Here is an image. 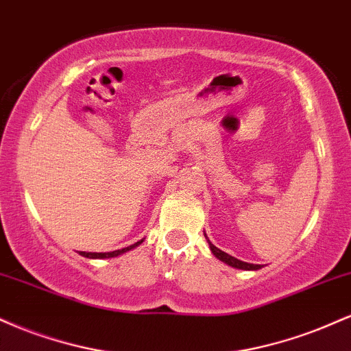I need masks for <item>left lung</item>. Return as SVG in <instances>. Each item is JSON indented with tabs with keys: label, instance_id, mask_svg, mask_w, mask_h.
Wrapping results in <instances>:
<instances>
[{
	"label": "left lung",
	"instance_id": "1",
	"mask_svg": "<svg viewBox=\"0 0 351 351\" xmlns=\"http://www.w3.org/2000/svg\"><path fill=\"white\" fill-rule=\"evenodd\" d=\"M204 236H206V234H204ZM208 243H209V241H208ZM209 247H211V252L215 254L217 259L223 261L224 264L231 265V267L243 269V271H256V269L261 267L259 264H247V263H243V261H237L236 257H232V256H229V254L223 252V251H221V249H217L216 245H213L211 243H209Z\"/></svg>",
	"mask_w": 351,
	"mask_h": 351
}]
</instances>
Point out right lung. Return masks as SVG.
<instances>
[{
	"label": "right lung",
	"instance_id": "1",
	"mask_svg": "<svg viewBox=\"0 0 351 351\" xmlns=\"http://www.w3.org/2000/svg\"><path fill=\"white\" fill-rule=\"evenodd\" d=\"M90 256H99V257H106V256H112V252H110V254H108V252H107V254H106V252H104V254H102V252H97V254H95V252H94V254H90Z\"/></svg>",
	"mask_w": 351,
	"mask_h": 351
}]
</instances>
